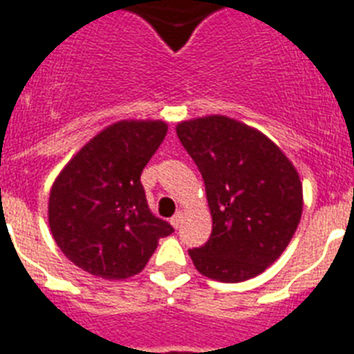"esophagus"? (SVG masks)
Wrapping results in <instances>:
<instances>
[{"label":"esophagus","instance_id":"1","mask_svg":"<svg viewBox=\"0 0 354 354\" xmlns=\"http://www.w3.org/2000/svg\"><path fill=\"white\" fill-rule=\"evenodd\" d=\"M182 221H183V213H182V211H178V213H174V215H172L171 224L178 230V227L182 226Z\"/></svg>","mask_w":354,"mask_h":354}]
</instances>
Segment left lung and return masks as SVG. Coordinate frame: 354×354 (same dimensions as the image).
Here are the masks:
<instances>
[{
    "mask_svg": "<svg viewBox=\"0 0 354 354\" xmlns=\"http://www.w3.org/2000/svg\"><path fill=\"white\" fill-rule=\"evenodd\" d=\"M176 133L202 172L213 216L209 241L189 250L194 266L222 283L252 279L279 259L299 224L296 169L266 136L224 115L180 122Z\"/></svg>",
    "mask_w": 354,
    "mask_h": 354,
    "instance_id": "left-lung-1",
    "label": "left lung"
}]
</instances>
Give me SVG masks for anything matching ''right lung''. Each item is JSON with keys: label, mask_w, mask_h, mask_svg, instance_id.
<instances>
[{"label": "right lung", "mask_w": 354, "mask_h": 354, "mask_svg": "<svg viewBox=\"0 0 354 354\" xmlns=\"http://www.w3.org/2000/svg\"><path fill=\"white\" fill-rule=\"evenodd\" d=\"M161 121L115 122L60 172L49 196V226L64 255L104 279H127L149 263L174 227L150 211L141 172L165 139Z\"/></svg>", "instance_id": "obj_1"}]
</instances>
